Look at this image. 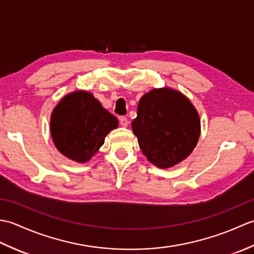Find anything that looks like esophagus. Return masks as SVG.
<instances>
[{
    "label": "esophagus",
    "mask_w": 254,
    "mask_h": 254,
    "mask_svg": "<svg viewBox=\"0 0 254 254\" xmlns=\"http://www.w3.org/2000/svg\"><path fill=\"white\" fill-rule=\"evenodd\" d=\"M119 120H120V126L121 127H127L128 121H127V119L126 117H121L120 119H119Z\"/></svg>",
    "instance_id": "34e87169"
}]
</instances>
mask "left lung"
<instances>
[{
	"mask_svg": "<svg viewBox=\"0 0 254 254\" xmlns=\"http://www.w3.org/2000/svg\"><path fill=\"white\" fill-rule=\"evenodd\" d=\"M142 153L161 169L188 158L201 133V120L190 99L179 90L154 88L138 101L131 123Z\"/></svg>",
	"mask_w": 254,
	"mask_h": 254,
	"instance_id": "left-lung-1",
	"label": "left lung"
}]
</instances>
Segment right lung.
Segmentation results:
<instances>
[{
  "label": "right lung",
  "instance_id": "obj_1",
  "mask_svg": "<svg viewBox=\"0 0 254 254\" xmlns=\"http://www.w3.org/2000/svg\"><path fill=\"white\" fill-rule=\"evenodd\" d=\"M118 124V119L93 94L77 90L64 96L55 107L50 132L59 152L84 164L98 152L107 134L117 128Z\"/></svg>",
  "mask_w": 254,
  "mask_h": 254
}]
</instances>
